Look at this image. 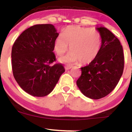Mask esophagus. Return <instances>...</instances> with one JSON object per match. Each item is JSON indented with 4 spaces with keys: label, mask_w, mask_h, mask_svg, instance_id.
Returning a JSON list of instances; mask_svg holds the SVG:
<instances>
[{
    "label": "esophagus",
    "mask_w": 132,
    "mask_h": 132,
    "mask_svg": "<svg viewBox=\"0 0 132 132\" xmlns=\"http://www.w3.org/2000/svg\"><path fill=\"white\" fill-rule=\"evenodd\" d=\"M71 68V66H66V67H65V69H66V70H68Z\"/></svg>",
    "instance_id": "1"
}]
</instances>
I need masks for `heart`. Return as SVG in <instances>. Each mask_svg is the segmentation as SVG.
Listing matches in <instances>:
<instances>
[{"label":"heart","instance_id":"1","mask_svg":"<svg viewBox=\"0 0 132 132\" xmlns=\"http://www.w3.org/2000/svg\"><path fill=\"white\" fill-rule=\"evenodd\" d=\"M103 38L101 33L90 28L71 26L60 34L55 42L54 49L58 55L66 53L70 46L71 52L59 59L61 62L88 64L94 61L101 52Z\"/></svg>","mask_w":132,"mask_h":132}]
</instances>
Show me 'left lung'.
I'll use <instances>...</instances> for the list:
<instances>
[{"label": "left lung", "instance_id": "obj_1", "mask_svg": "<svg viewBox=\"0 0 132 132\" xmlns=\"http://www.w3.org/2000/svg\"><path fill=\"white\" fill-rule=\"evenodd\" d=\"M103 38L101 52L97 58L80 68L81 75L77 85L82 93L92 99L108 95L118 84L122 75L125 57L119 40L104 27L97 28Z\"/></svg>", "mask_w": 132, "mask_h": 132}]
</instances>
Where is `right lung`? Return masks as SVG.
<instances>
[{
	"mask_svg": "<svg viewBox=\"0 0 132 132\" xmlns=\"http://www.w3.org/2000/svg\"><path fill=\"white\" fill-rule=\"evenodd\" d=\"M59 34L50 24H37L22 33L11 50L13 74L20 88L34 97L50 93L65 71L53 52Z\"/></svg>",
	"mask_w": 132,
	"mask_h": 132,
	"instance_id": "1",
	"label": "right lung"
}]
</instances>
